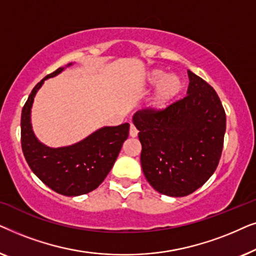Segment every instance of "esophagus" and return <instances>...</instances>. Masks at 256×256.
Instances as JSON below:
<instances>
[{
    "label": "esophagus",
    "mask_w": 256,
    "mask_h": 256,
    "mask_svg": "<svg viewBox=\"0 0 256 256\" xmlns=\"http://www.w3.org/2000/svg\"><path fill=\"white\" fill-rule=\"evenodd\" d=\"M138 129H136L134 126H130V130H129V135L132 136V138H136V136H138Z\"/></svg>",
    "instance_id": "obj_1"
}]
</instances>
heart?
Returning <instances> with one entry per match:
<instances>
[{
  "instance_id": "heart-1",
  "label": "heart",
  "mask_w": 256,
  "mask_h": 256,
  "mask_svg": "<svg viewBox=\"0 0 256 256\" xmlns=\"http://www.w3.org/2000/svg\"><path fill=\"white\" fill-rule=\"evenodd\" d=\"M149 100V108L154 112H163L169 108L183 92L184 82L176 73L166 74L164 70L152 68L143 76L141 86L144 90L154 87Z\"/></svg>"
}]
</instances>
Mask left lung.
Returning <instances> with one entry per match:
<instances>
[{
	"label": "left lung",
	"instance_id": "left-lung-1",
	"mask_svg": "<svg viewBox=\"0 0 256 256\" xmlns=\"http://www.w3.org/2000/svg\"><path fill=\"white\" fill-rule=\"evenodd\" d=\"M188 96L163 112L132 116L142 144L141 166L160 194L184 197L205 184L218 166L226 114L213 87L188 71Z\"/></svg>",
	"mask_w": 256,
	"mask_h": 256
}]
</instances>
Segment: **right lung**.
<instances>
[{"label":"right lung","instance_id":"obj_1","mask_svg":"<svg viewBox=\"0 0 256 256\" xmlns=\"http://www.w3.org/2000/svg\"><path fill=\"white\" fill-rule=\"evenodd\" d=\"M74 62L59 68L42 79L30 93L20 116L22 149L30 169L52 190L76 197L96 190L113 168L129 135V124L104 126L73 144L48 146L40 142L31 124L34 96L45 80L54 78Z\"/></svg>","mask_w":256,"mask_h":256}]
</instances>
